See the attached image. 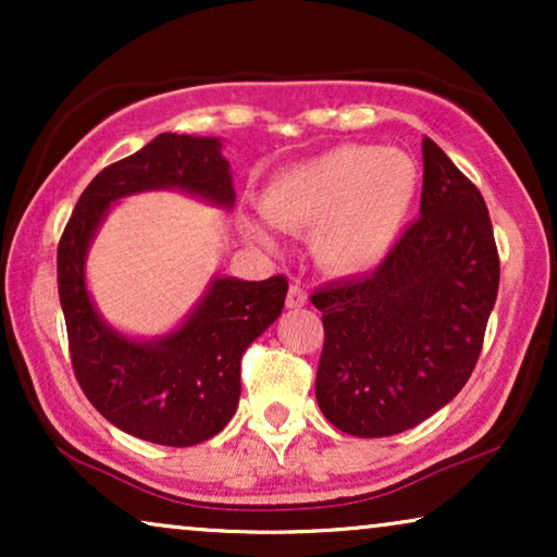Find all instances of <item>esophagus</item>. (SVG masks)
Here are the masks:
<instances>
[{"label": "esophagus", "instance_id": "34e87169", "mask_svg": "<svg viewBox=\"0 0 557 557\" xmlns=\"http://www.w3.org/2000/svg\"><path fill=\"white\" fill-rule=\"evenodd\" d=\"M304 304H307V292H304V286H299V284L288 286L286 307H288V309H301Z\"/></svg>", "mask_w": 557, "mask_h": 557}]
</instances>
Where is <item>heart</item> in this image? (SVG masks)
I'll return each mask as SVG.
<instances>
[{
    "label": "heart",
    "mask_w": 557,
    "mask_h": 557,
    "mask_svg": "<svg viewBox=\"0 0 557 557\" xmlns=\"http://www.w3.org/2000/svg\"><path fill=\"white\" fill-rule=\"evenodd\" d=\"M418 166L400 149L342 144L278 172L261 195V212L288 233H309L326 271L355 276L377 269L406 233L418 197ZM261 248L276 238L261 220L243 218Z\"/></svg>",
    "instance_id": "b5f03b06"
}]
</instances>
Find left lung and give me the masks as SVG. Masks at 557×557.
<instances>
[{"label":"left lung","instance_id":"8db88e82","mask_svg":"<svg viewBox=\"0 0 557 557\" xmlns=\"http://www.w3.org/2000/svg\"><path fill=\"white\" fill-rule=\"evenodd\" d=\"M497 288L484 197L425 136L421 218L375 271L311 294L324 322L317 403L326 421L380 438L444 408L474 370Z\"/></svg>","mask_w":557,"mask_h":557}]
</instances>
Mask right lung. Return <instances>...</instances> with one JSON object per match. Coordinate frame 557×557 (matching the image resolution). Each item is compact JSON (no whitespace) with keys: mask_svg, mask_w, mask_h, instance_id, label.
<instances>
[{"mask_svg":"<svg viewBox=\"0 0 557 557\" xmlns=\"http://www.w3.org/2000/svg\"><path fill=\"white\" fill-rule=\"evenodd\" d=\"M151 189H180L231 210L235 189L223 141L159 134L90 180L58 246L60 307L75 377L98 413L151 444L195 446L233 418L240 398V357L281 317L288 281L212 276L177 330L151 339L119 332L90 299L88 248L113 205Z\"/></svg>","mask_w":557,"mask_h":557,"instance_id":"add662e5","label":"right lung"}]
</instances>
